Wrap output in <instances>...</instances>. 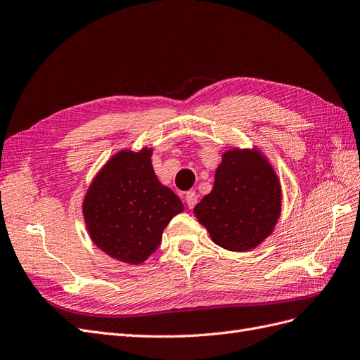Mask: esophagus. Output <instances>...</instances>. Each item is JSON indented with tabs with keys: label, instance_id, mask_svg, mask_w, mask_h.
<instances>
[{
	"label": "esophagus",
	"instance_id": "34e87169",
	"mask_svg": "<svg viewBox=\"0 0 360 360\" xmlns=\"http://www.w3.org/2000/svg\"><path fill=\"white\" fill-rule=\"evenodd\" d=\"M184 202H186V205L189 207V209H192V207H195V204L198 202V195L195 191H189L186 192V195H184Z\"/></svg>",
	"mask_w": 360,
	"mask_h": 360
}]
</instances>
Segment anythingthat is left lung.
<instances>
[{
    "label": "left lung",
    "instance_id": "obj_1",
    "mask_svg": "<svg viewBox=\"0 0 360 360\" xmlns=\"http://www.w3.org/2000/svg\"><path fill=\"white\" fill-rule=\"evenodd\" d=\"M212 240L224 249L243 252L274 231L281 214V184L258 150H228L216 169L209 195L195 205Z\"/></svg>",
    "mask_w": 360,
    "mask_h": 360
}]
</instances>
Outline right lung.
I'll list each match as a JSON object with an SVG mask.
<instances>
[{"mask_svg": "<svg viewBox=\"0 0 360 360\" xmlns=\"http://www.w3.org/2000/svg\"><path fill=\"white\" fill-rule=\"evenodd\" d=\"M150 158V148L120 151L97 174L82 204L94 245L129 264L153 254L165 226L184 209L177 195L160 184Z\"/></svg>", "mask_w": 360, "mask_h": 360, "instance_id": "obj_1", "label": "right lung"}]
</instances>
